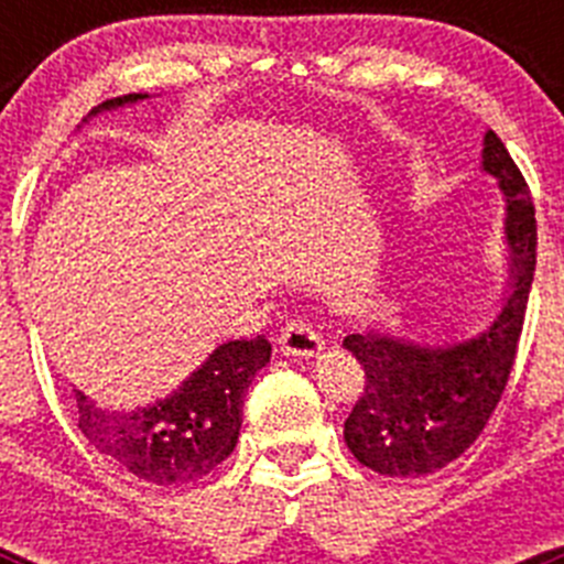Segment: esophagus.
<instances>
[{"instance_id": "esophagus-1", "label": "esophagus", "mask_w": 564, "mask_h": 564, "mask_svg": "<svg viewBox=\"0 0 564 564\" xmlns=\"http://www.w3.org/2000/svg\"><path fill=\"white\" fill-rule=\"evenodd\" d=\"M279 347L285 356H316L322 350V336L311 322H291L279 333Z\"/></svg>"}]
</instances>
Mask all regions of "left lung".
I'll return each instance as SVG.
<instances>
[{"mask_svg":"<svg viewBox=\"0 0 564 564\" xmlns=\"http://www.w3.org/2000/svg\"><path fill=\"white\" fill-rule=\"evenodd\" d=\"M482 169L506 194L511 253V293L488 330L443 347L376 330L344 338L364 370V392L344 421V441L356 460L378 475L423 477L457 460L486 430L514 367L536 271L534 203L491 129L482 138Z\"/></svg>","mask_w":564,"mask_h":564,"instance_id":"1","label":"left lung"}]
</instances>
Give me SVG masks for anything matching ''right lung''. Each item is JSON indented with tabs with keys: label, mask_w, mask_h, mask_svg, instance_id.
<instances>
[{
	"label": "right lung",
	"mask_w": 564,
	"mask_h": 564,
	"mask_svg": "<svg viewBox=\"0 0 564 564\" xmlns=\"http://www.w3.org/2000/svg\"><path fill=\"white\" fill-rule=\"evenodd\" d=\"M143 98L147 93L109 98L89 115ZM268 361L271 341L265 336L226 341L172 395L134 412L101 410L76 390L78 430L138 480L152 486L200 480L237 446L246 392Z\"/></svg>",
	"instance_id": "add662e5"
}]
</instances>
